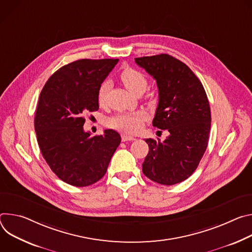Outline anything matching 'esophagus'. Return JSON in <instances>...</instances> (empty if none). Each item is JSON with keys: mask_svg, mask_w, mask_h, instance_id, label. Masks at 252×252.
Returning a JSON list of instances; mask_svg holds the SVG:
<instances>
[{"mask_svg": "<svg viewBox=\"0 0 252 252\" xmlns=\"http://www.w3.org/2000/svg\"><path fill=\"white\" fill-rule=\"evenodd\" d=\"M121 138H122V141H123V142L135 140V138H134L133 136H130V135H127V134H122V135H121Z\"/></svg>", "mask_w": 252, "mask_h": 252, "instance_id": "1", "label": "esophagus"}]
</instances>
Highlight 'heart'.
Instances as JSON below:
<instances>
[{"label": "heart", "instance_id": "1", "mask_svg": "<svg viewBox=\"0 0 252 252\" xmlns=\"http://www.w3.org/2000/svg\"><path fill=\"white\" fill-rule=\"evenodd\" d=\"M124 86L133 94L144 92L147 88L148 81L143 73L133 68H126L120 75ZM110 89V82L104 81L98 90V102L104 105L107 100V95ZM146 120L144 112H131V113H120L107 120V125L113 129L125 131L128 133H135L140 130L143 122Z\"/></svg>", "mask_w": 252, "mask_h": 252}]
</instances>
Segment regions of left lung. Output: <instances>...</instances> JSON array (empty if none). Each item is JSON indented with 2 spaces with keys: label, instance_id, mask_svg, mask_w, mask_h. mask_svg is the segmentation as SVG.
<instances>
[{
  "label": "left lung",
  "instance_id": "1",
  "mask_svg": "<svg viewBox=\"0 0 252 252\" xmlns=\"http://www.w3.org/2000/svg\"><path fill=\"white\" fill-rule=\"evenodd\" d=\"M135 62L157 83L153 126L169 133L163 142L146 139L149 152L142 171L159 184L180 183L196 170L207 148L211 125L207 95L191 69L168 54L135 58Z\"/></svg>",
  "mask_w": 252,
  "mask_h": 252
}]
</instances>
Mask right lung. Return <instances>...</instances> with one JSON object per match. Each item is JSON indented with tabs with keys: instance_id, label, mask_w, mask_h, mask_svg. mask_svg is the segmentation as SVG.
I'll list each match as a JSON object with an SVG mask.
<instances>
[{
	"instance_id": "obj_1",
	"label": "right lung",
	"mask_w": 252,
	"mask_h": 252,
	"mask_svg": "<svg viewBox=\"0 0 252 252\" xmlns=\"http://www.w3.org/2000/svg\"><path fill=\"white\" fill-rule=\"evenodd\" d=\"M118 61L77 60L56 71L41 91L37 141L51 170L70 185L85 187L99 181L121 142L112 129L91 137L83 128V116L99 109V87Z\"/></svg>"
}]
</instances>
